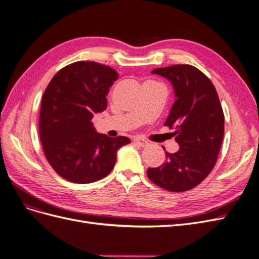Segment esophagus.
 I'll use <instances>...</instances> for the list:
<instances>
[{
	"label": "esophagus",
	"mask_w": 259,
	"mask_h": 259,
	"mask_svg": "<svg viewBox=\"0 0 259 259\" xmlns=\"http://www.w3.org/2000/svg\"><path fill=\"white\" fill-rule=\"evenodd\" d=\"M133 140H134V143H135L136 145H138V146H140V147H147V146L149 145V143L147 142V140L142 139V138H139V137H135Z\"/></svg>",
	"instance_id": "34e87169"
}]
</instances>
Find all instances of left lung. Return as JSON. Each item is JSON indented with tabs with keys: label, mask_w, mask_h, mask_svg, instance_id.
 <instances>
[{
	"label": "left lung",
	"mask_w": 259,
	"mask_h": 259,
	"mask_svg": "<svg viewBox=\"0 0 259 259\" xmlns=\"http://www.w3.org/2000/svg\"><path fill=\"white\" fill-rule=\"evenodd\" d=\"M151 73L165 77L173 85L175 103L164 126L175 130L173 135L179 150L165 152L166 162L148 168L147 175L165 190H190L208 176L216 164L225 132L223 108L213 83L193 66L156 68Z\"/></svg>",
	"instance_id": "8db88e82"
}]
</instances>
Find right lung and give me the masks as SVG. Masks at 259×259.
<instances>
[{"label":"right lung","instance_id":"1","mask_svg":"<svg viewBox=\"0 0 259 259\" xmlns=\"http://www.w3.org/2000/svg\"><path fill=\"white\" fill-rule=\"evenodd\" d=\"M114 69L94 61L62 68L46 88L40 110V139L56 173L75 184H90L112 170L116 152L130 138H111L94 127V113L107 108L109 88L117 80Z\"/></svg>","mask_w":259,"mask_h":259}]
</instances>
